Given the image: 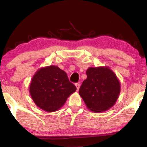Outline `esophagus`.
Here are the masks:
<instances>
[{
  "instance_id": "34e87169",
  "label": "esophagus",
  "mask_w": 147,
  "mask_h": 147,
  "mask_svg": "<svg viewBox=\"0 0 147 147\" xmlns=\"http://www.w3.org/2000/svg\"><path fill=\"white\" fill-rule=\"evenodd\" d=\"M75 86H76V90H77V91H78L79 90V88H80V84L76 83V84H75Z\"/></svg>"
}]
</instances>
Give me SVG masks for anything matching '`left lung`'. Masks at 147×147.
<instances>
[{
	"mask_svg": "<svg viewBox=\"0 0 147 147\" xmlns=\"http://www.w3.org/2000/svg\"><path fill=\"white\" fill-rule=\"evenodd\" d=\"M87 78L79 89L86 107L93 112L108 110L115 105L121 92V82L108 66L89 67Z\"/></svg>",
	"mask_w": 147,
	"mask_h": 147,
	"instance_id": "8db88e82",
	"label": "left lung"
}]
</instances>
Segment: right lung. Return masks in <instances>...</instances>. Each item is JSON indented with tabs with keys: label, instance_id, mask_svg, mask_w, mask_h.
<instances>
[{
	"label": "right lung",
	"instance_id": "add662e5",
	"mask_svg": "<svg viewBox=\"0 0 147 147\" xmlns=\"http://www.w3.org/2000/svg\"><path fill=\"white\" fill-rule=\"evenodd\" d=\"M28 90L37 106L47 112H54L64 105L76 88L69 82L65 72L51 65L35 73Z\"/></svg>",
	"mask_w": 147,
	"mask_h": 147
}]
</instances>
